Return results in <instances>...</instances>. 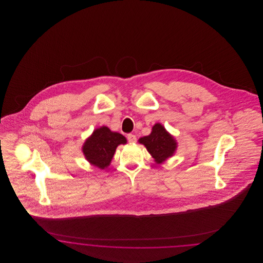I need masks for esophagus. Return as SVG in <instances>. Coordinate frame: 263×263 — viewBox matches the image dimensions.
I'll list each match as a JSON object with an SVG mask.
<instances>
[{
  "mask_svg": "<svg viewBox=\"0 0 263 263\" xmlns=\"http://www.w3.org/2000/svg\"><path fill=\"white\" fill-rule=\"evenodd\" d=\"M127 140H128V142H130V143H135L136 141H137V138L135 135H133V134H128L127 135Z\"/></svg>",
  "mask_w": 263,
  "mask_h": 263,
  "instance_id": "34e87169",
  "label": "esophagus"
}]
</instances>
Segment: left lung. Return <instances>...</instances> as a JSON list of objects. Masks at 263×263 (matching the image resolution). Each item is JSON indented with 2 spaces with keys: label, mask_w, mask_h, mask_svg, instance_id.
I'll return each instance as SVG.
<instances>
[{
  "label": "left lung",
  "mask_w": 263,
  "mask_h": 263,
  "mask_svg": "<svg viewBox=\"0 0 263 263\" xmlns=\"http://www.w3.org/2000/svg\"><path fill=\"white\" fill-rule=\"evenodd\" d=\"M139 142L147 148L155 161L159 163H163L167 158L172 157L176 149L175 139L160 123L155 124L150 135L140 138Z\"/></svg>",
  "instance_id": "8db88e82"
}]
</instances>
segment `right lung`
I'll list each match as a JSON object with an SVG mask.
<instances>
[{"label":"right lung","instance_id":"add662e5","mask_svg":"<svg viewBox=\"0 0 263 263\" xmlns=\"http://www.w3.org/2000/svg\"><path fill=\"white\" fill-rule=\"evenodd\" d=\"M126 144V138L102 126L96 129L83 146V153L89 163L101 170L108 166L118 145Z\"/></svg>","mask_w":263,"mask_h":263}]
</instances>
